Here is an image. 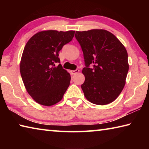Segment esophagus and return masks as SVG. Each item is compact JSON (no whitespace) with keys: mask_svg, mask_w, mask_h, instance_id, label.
I'll list each match as a JSON object with an SVG mask.
<instances>
[{"mask_svg":"<svg viewBox=\"0 0 149 149\" xmlns=\"http://www.w3.org/2000/svg\"><path fill=\"white\" fill-rule=\"evenodd\" d=\"M79 72V70H72L71 71V73L72 74H77L78 72Z\"/></svg>","mask_w":149,"mask_h":149,"instance_id":"1","label":"esophagus"}]
</instances>
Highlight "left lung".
Returning a JSON list of instances; mask_svg holds the SVG:
<instances>
[{"label": "left lung", "instance_id": "left-lung-1", "mask_svg": "<svg viewBox=\"0 0 149 149\" xmlns=\"http://www.w3.org/2000/svg\"><path fill=\"white\" fill-rule=\"evenodd\" d=\"M75 37L84 52L85 81L81 85L89 102L98 105L112 102L122 91L129 70L125 47L104 29L76 31ZM93 65L90 69L89 65Z\"/></svg>", "mask_w": 149, "mask_h": 149}]
</instances>
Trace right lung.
Here are the masks:
<instances>
[{
  "label": "right lung",
  "mask_w": 149,
  "mask_h": 149,
  "mask_svg": "<svg viewBox=\"0 0 149 149\" xmlns=\"http://www.w3.org/2000/svg\"><path fill=\"white\" fill-rule=\"evenodd\" d=\"M75 31L47 30L37 33L24 47L20 74L27 93L35 102L50 107L62 99L71 76L60 62L58 52L74 36Z\"/></svg>",
  "instance_id": "right-lung-1"
}]
</instances>
